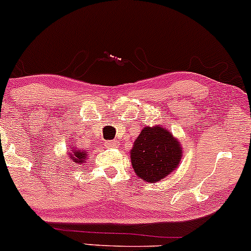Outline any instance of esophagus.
<instances>
[{"label":"esophagus","instance_id":"obj_1","mask_svg":"<svg viewBox=\"0 0 251 251\" xmlns=\"http://www.w3.org/2000/svg\"><path fill=\"white\" fill-rule=\"evenodd\" d=\"M106 147H116V141L113 140H110V141H106Z\"/></svg>","mask_w":251,"mask_h":251}]
</instances>
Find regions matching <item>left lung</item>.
Masks as SVG:
<instances>
[{
	"label": "left lung",
	"mask_w": 251,
	"mask_h": 251,
	"mask_svg": "<svg viewBox=\"0 0 251 251\" xmlns=\"http://www.w3.org/2000/svg\"><path fill=\"white\" fill-rule=\"evenodd\" d=\"M180 143L162 126H146L130 151L136 175L147 182L159 181L175 170L181 159Z\"/></svg>",
	"instance_id": "1"
}]
</instances>
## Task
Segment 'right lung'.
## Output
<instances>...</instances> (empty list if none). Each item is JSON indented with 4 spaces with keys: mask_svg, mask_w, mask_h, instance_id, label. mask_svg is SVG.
Listing matches in <instances>:
<instances>
[{
    "mask_svg": "<svg viewBox=\"0 0 251 251\" xmlns=\"http://www.w3.org/2000/svg\"><path fill=\"white\" fill-rule=\"evenodd\" d=\"M72 151H74V154L72 153H70V156L72 157V161L74 162H76V163H79L81 164L82 162H84V157H86V154H87V152L86 151H81V150H72Z\"/></svg>",
    "mask_w": 251,
    "mask_h": 251,
    "instance_id": "add662e5",
    "label": "right lung"
}]
</instances>
